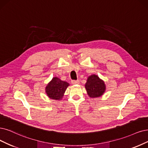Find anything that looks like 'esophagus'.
I'll use <instances>...</instances> for the list:
<instances>
[{
    "mask_svg": "<svg viewBox=\"0 0 148 148\" xmlns=\"http://www.w3.org/2000/svg\"><path fill=\"white\" fill-rule=\"evenodd\" d=\"M71 83L73 85H77V84H79V80H72Z\"/></svg>",
    "mask_w": 148,
    "mask_h": 148,
    "instance_id": "1",
    "label": "esophagus"
}]
</instances>
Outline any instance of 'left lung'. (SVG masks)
<instances>
[{"label":"left lung","mask_w":148,"mask_h":148,"mask_svg":"<svg viewBox=\"0 0 148 148\" xmlns=\"http://www.w3.org/2000/svg\"><path fill=\"white\" fill-rule=\"evenodd\" d=\"M85 86L87 93L92 98L101 96L104 93L106 89L104 82L95 74L89 76Z\"/></svg>","instance_id":"obj_1"}]
</instances>
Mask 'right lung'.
I'll list each match as a JSON object with an SVG mask.
<instances>
[{"mask_svg":"<svg viewBox=\"0 0 148 148\" xmlns=\"http://www.w3.org/2000/svg\"><path fill=\"white\" fill-rule=\"evenodd\" d=\"M69 84L66 82L62 81L57 77H54L46 87V92L47 96L52 99L62 100L64 93Z\"/></svg>","mask_w":148,"mask_h":148,"instance_id":"1","label":"right lung"}]
</instances>
